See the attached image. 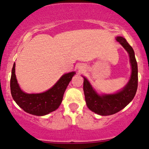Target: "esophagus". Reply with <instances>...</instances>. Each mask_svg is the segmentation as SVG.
<instances>
[{"label": "esophagus", "instance_id": "1", "mask_svg": "<svg viewBox=\"0 0 149 149\" xmlns=\"http://www.w3.org/2000/svg\"><path fill=\"white\" fill-rule=\"evenodd\" d=\"M78 69L79 70V71H83V70L85 69V66H83V65L80 64L79 66H78Z\"/></svg>", "mask_w": 149, "mask_h": 149}]
</instances>
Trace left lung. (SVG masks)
Segmentation results:
<instances>
[{
	"mask_svg": "<svg viewBox=\"0 0 149 149\" xmlns=\"http://www.w3.org/2000/svg\"><path fill=\"white\" fill-rule=\"evenodd\" d=\"M116 40L129 53L132 74L127 85L117 93L100 96L93 90L88 80L83 77V90L87 106L92 111L101 116L112 115L122 110L133 100L137 90L138 68L134 50L125 38L118 36Z\"/></svg>",
	"mask_w": 149,
	"mask_h": 149,
	"instance_id": "left-lung-1",
	"label": "left lung"
}]
</instances>
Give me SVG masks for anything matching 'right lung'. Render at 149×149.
Segmentation results:
<instances>
[{
	"label": "right lung",
	"mask_w": 149,
	"mask_h": 149,
	"mask_svg": "<svg viewBox=\"0 0 149 149\" xmlns=\"http://www.w3.org/2000/svg\"><path fill=\"white\" fill-rule=\"evenodd\" d=\"M71 72L63 75L55 85L45 92L26 94L20 89L15 76V63L13 64L10 78V90L13 100L24 111L35 116H45L59 108L62 102L65 90L72 77Z\"/></svg>",
	"instance_id": "obj_1"
}]
</instances>
